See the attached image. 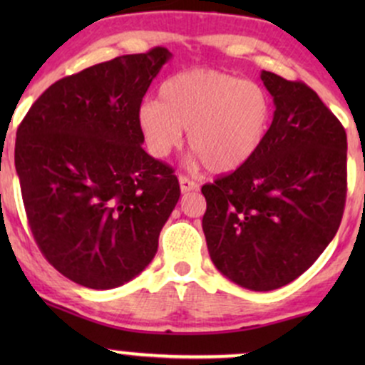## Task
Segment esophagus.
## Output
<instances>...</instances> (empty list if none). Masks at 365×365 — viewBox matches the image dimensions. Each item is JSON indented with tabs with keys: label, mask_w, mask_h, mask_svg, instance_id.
I'll return each instance as SVG.
<instances>
[{
	"label": "esophagus",
	"mask_w": 365,
	"mask_h": 365,
	"mask_svg": "<svg viewBox=\"0 0 365 365\" xmlns=\"http://www.w3.org/2000/svg\"><path fill=\"white\" fill-rule=\"evenodd\" d=\"M178 182H180V190H182L183 194H187V192H192V190H197V187H199L194 180L185 177V175H180Z\"/></svg>",
	"instance_id": "34e87169"
}]
</instances>
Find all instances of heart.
<instances>
[{"label": "heart", "mask_w": 365, "mask_h": 365, "mask_svg": "<svg viewBox=\"0 0 365 365\" xmlns=\"http://www.w3.org/2000/svg\"><path fill=\"white\" fill-rule=\"evenodd\" d=\"M273 103L261 83L217 70H187L144 101L137 127L149 153L165 159L188 130V145L207 170L228 173L254 158L269 130Z\"/></svg>", "instance_id": "b5f03b06"}]
</instances>
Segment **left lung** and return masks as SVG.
I'll return each mask as SVG.
<instances>
[{
  "instance_id": "8db88e82",
  "label": "left lung",
  "mask_w": 365,
  "mask_h": 365,
  "mask_svg": "<svg viewBox=\"0 0 365 365\" xmlns=\"http://www.w3.org/2000/svg\"><path fill=\"white\" fill-rule=\"evenodd\" d=\"M274 115L250 161L206 183L207 250L221 274L254 292L305 273L340 228L346 133L304 82L262 70Z\"/></svg>"
}]
</instances>
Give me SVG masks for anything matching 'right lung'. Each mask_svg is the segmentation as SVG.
Masks as SVG:
<instances>
[{
    "instance_id": "obj_1",
    "label": "right lung",
    "mask_w": 365,
    "mask_h": 365,
    "mask_svg": "<svg viewBox=\"0 0 365 365\" xmlns=\"http://www.w3.org/2000/svg\"><path fill=\"white\" fill-rule=\"evenodd\" d=\"M171 53L153 48L48 87L16 130L15 168L37 247L94 290L121 287L158 252L180 199L173 168L149 156L137 110Z\"/></svg>"
}]
</instances>
